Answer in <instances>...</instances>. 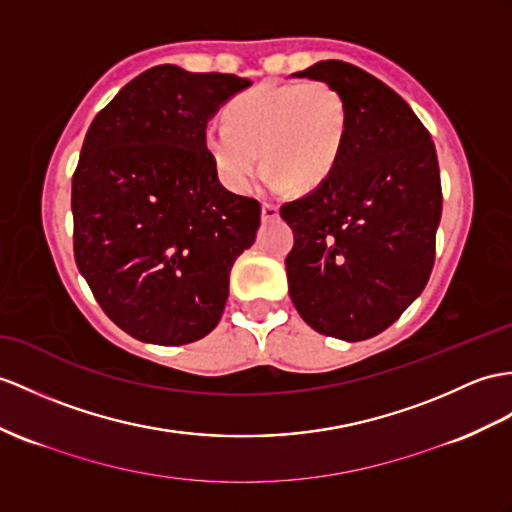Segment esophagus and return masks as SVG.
<instances>
[{
    "mask_svg": "<svg viewBox=\"0 0 512 512\" xmlns=\"http://www.w3.org/2000/svg\"><path fill=\"white\" fill-rule=\"evenodd\" d=\"M278 215H280V210H278V206H276V204H269V202H265V204H263V219H265V221L276 219Z\"/></svg>",
    "mask_w": 512,
    "mask_h": 512,
    "instance_id": "esophagus-1",
    "label": "esophagus"
}]
</instances>
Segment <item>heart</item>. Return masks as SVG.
Masks as SVG:
<instances>
[{
    "label": "heart",
    "instance_id": "b5f03b06",
    "mask_svg": "<svg viewBox=\"0 0 512 512\" xmlns=\"http://www.w3.org/2000/svg\"><path fill=\"white\" fill-rule=\"evenodd\" d=\"M226 121L228 126H208L204 141L230 191L245 195L252 189L260 160L271 186L306 191L339 165L350 108L343 93L323 80L258 84L232 99Z\"/></svg>",
    "mask_w": 512,
    "mask_h": 512
}]
</instances>
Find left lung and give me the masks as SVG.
Wrapping results in <instances>:
<instances>
[{
    "label": "left lung",
    "instance_id": "8db88e82",
    "mask_svg": "<svg viewBox=\"0 0 512 512\" xmlns=\"http://www.w3.org/2000/svg\"><path fill=\"white\" fill-rule=\"evenodd\" d=\"M336 86L350 108L339 165L315 191L284 204L295 243L291 302L319 334L365 341L426 289L441 221V173L430 132L371 73L321 60L293 73Z\"/></svg>",
    "mask_w": 512,
    "mask_h": 512
}]
</instances>
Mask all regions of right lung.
I'll return each instance as SVG.
<instances>
[{
    "label": "right lung",
    "mask_w": 512,
    "mask_h": 512,
    "mask_svg": "<svg viewBox=\"0 0 512 512\" xmlns=\"http://www.w3.org/2000/svg\"><path fill=\"white\" fill-rule=\"evenodd\" d=\"M252 84L176 65L143 71L97 112L71 184L73 254L104 313L134 339L184 345L226 308L260 204L217 178L206 126Z\"/></svg>",
    "instance_id": "add662e5"
}]
</instances>
